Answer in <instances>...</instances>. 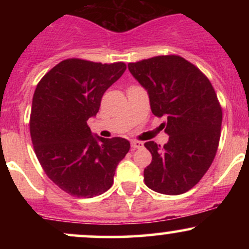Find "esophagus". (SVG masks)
Segmentation results:
<instances>
[{"label":"esophagus","mask_w":249,"mask_h":249,"mask_svg":"<svg viewBox=\"0 0 249 249\" xmlns=\"http://www.w3.org/2000/svg\"><path fill=\"white\" fill-rule=\"evenodd\" d=\"M131 146H132L133 150H136V148H142V146H144V144H142V142L132 141L131 142Z\"/></svg>","instance_id":"1"}]
</instances>
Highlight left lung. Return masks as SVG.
<instances>
[{"instance_id":"obj_1","label":"left lung","mask_w":249,"mask_h":249,"mask_svg":"<svg viewBox=\"0 0 249 249\" xmlns=\"http://www.w3.org/2000/svg\"><path fill=\"white\" fill-rule=\"evenodd\" d=\"M128 70L147 91L152 113L162 123L168 142H145L152 161L144 170L148 188L178 196L207 172L220 141L222 110L208 78L196 65L176 55L128 63Z\"/></svg>"}]
</instances>
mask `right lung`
<instances>
[{
  "label": "right lung",
  "instance_id": "obj_1",
  "mask_svg": "<svg viewBox=\"0 0 249 249\" xmlns=\"http://www.w3.org/2000/svg\"><path fill=\"white\" fill-rule=\"evenodd\" d=\"M125 70L123 62L69 58L37 84L30 113L34 150L45 174L70 196L92 198L107 192L117 165L130 150V142L121 137L92 136L87 123Z\"/></svg>",
  "mask_w": 249,
  "mask_h": 249
}]
</instances>
